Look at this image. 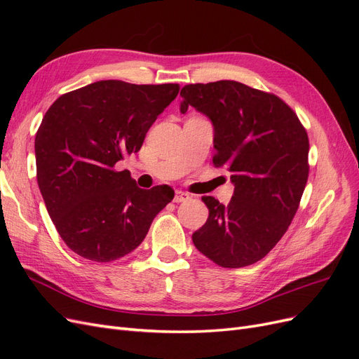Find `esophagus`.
I'll list each match as a JSON object with an SVG mask.
<instances>
[{
  "label": "esophagus",
  "mask_w": 359,
  "mask_h": 359,
  "mask_svg": "<svg viewBox=\"0 0 359 359\" xmlns=\"http://www.w3.org/2000/svg\"><path fill=\"white\" fill-rule=\"evenodd\" d=\"M189 199H190V194H189V193L177 190V191H175V198H173V202L180 203V202H186V201H189Z\"/></svg>",
  "instance_id": "1"
}]
</instances>
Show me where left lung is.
<instances>
[{
    "mask_svg": "<svg viewBox=\"0 0 359 359\" xmlns=\"http://www.w3.org/2000/svg\"><path fill=\"white\" fill-rule=\"evenodd\" d=\"M189 106L211 119L215 168L231 172V202L203 196L210 215L193 244L223 268L265 257L295 215L309 178V136L297 114L277 95L235 81L190 83L181 90Z\"/></svg>",
    "mask_w": 359,
    "mask_h": 359,
    "instance_id": "1",
    "label": "left lung"
}]
</instances>
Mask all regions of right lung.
<instances>
[{
	"label": "right lung",
	"mask_w": 359,
	"mask_h": 359,
	"mask_svg": "<svg viewBox=\"0 0 359 359\" xmlns=\"http://www.w3.org/2000/svg\"><path fill=\"white\" fill-rule=\"evenodd\" d=\"M178 83L99 81L53 102L36 135L39 189L62 241L76 255L111 262L144 241L170 187L139 189L115 165L137 153L175 99Z\"/></svg>",
	"instance_id": "right-lung-1"
}]
</instances>
